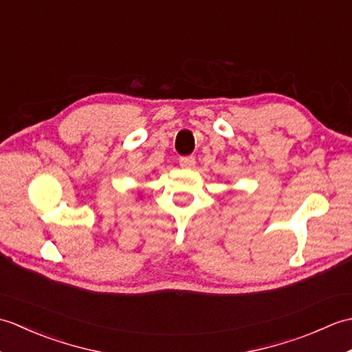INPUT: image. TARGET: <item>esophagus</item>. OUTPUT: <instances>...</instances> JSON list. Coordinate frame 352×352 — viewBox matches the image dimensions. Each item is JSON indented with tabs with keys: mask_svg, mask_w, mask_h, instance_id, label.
<instances>
[{
	"mask_svg": "<svg viewBox=\"0 0 352 352\" xmlns=\"http://www.w3.org/2000/svg\"><path fill=\"white\" fill-rule=\"evenodd\" d=\"M180 166L183 168H192L193 164H195V157L193 155H184V157H180Z\"/></svg>",
	"mask_w": 352,
	"mask_h": 352,
	"instance_id": "34e87169",
	"label": "esophagus"
}]
</instances>
